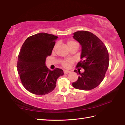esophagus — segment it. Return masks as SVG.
Listing matches in <instances>:
<instances>
[{
  "mask_svg": "<svg viewBox=\"0 0 125 125\" xmlns=\"http://www.w3.org/2000/svg\"><path fill=\"white\" fill-rule=\"evenodd\" d=\"M71 71H68V70H64L63 71V73H64L65 74H68L70 73Z\"/></svg>",
  "mask_w": 125,
  "mask_h": 125,
  "instance_id": "34e87169",
  "label": "esophagus"
}]
</instances>
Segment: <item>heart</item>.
<instances>
[{"label": "heart", "mask_w": 125, "mask_h": 125, "mask_svg": "<svg viewBox=\"0 0 125 125\" xmlns=\"http://www.w3.org/2000/svg\"><path fill=\"white\" fill-rule=\"evenodd\" d=\"M77 44V42H75L74 41H73V40H68L67 42V45L68 46V47H70L71 45H72L73 44ZM57 46V44H55V45L54 46V50L55 49L56 47ZM71 62V60H64L63 62H62V65L64 67L66 68H67L70 66V63Z\"/></svg>", "instance_id": "obj_1"}]
</instances>
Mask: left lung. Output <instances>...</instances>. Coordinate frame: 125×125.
<instances>
[{
    "mask_svg": "<svg viewBox=\"0 0 125 125\" xmlns=\"http://www.w3.org/2000/svg\"><path fill=\"white\" fill-rule=\"evenodd\" d=\"M73 38L81 46V60L77 67L83 68V73L74 72L79 74L77 81L72 83L75 88L88 91L97 87L103 81L109 65L107 49L103 42L92 33L79 31L73 33Z\"/></svg>",
    "mask_w": 125,
    "mask_h": 125,
    "instance_id": "1",
    "label": "left lung"
}]
</instances>
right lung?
I'll return each mask as SVG.
<instances>
[{
  "instance_id": "1",
  "label": "right lung",
  "mask_w": 125,
  "mask_h": 125,
  "mask_svg": "<svg viewBox=\"0 0 125 125\" xmlns=\"http://www.w3.org/2000/svg\"><path fill=\"white\" fill-rule=\"evenodd\" d=\"M58 37L46 33H39L27 38L22 45L18 55L17 70L24 87L30 92L42 95L56 87V82L63 70H50L46 59L51 55L55 40Z\"/></svg>"
}]
</instances>
